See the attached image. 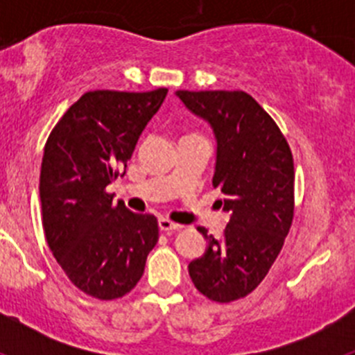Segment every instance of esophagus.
<instances>
[{
  "instance_id": "esophagus-1",
  "label": "esophagus",
  "mask_w": 355,
  "mask_h": 355,
  "mask_svg": "<svg viewBox=\"0 0 355 355\" xmlns=\"http://www.w3.org/2000/svg\"><path fill=\"white\" fill-rule=\"evenodd\" d=\"M158 227L159 231H163V233H172V231H178V229H181L180 224H175V222L168 220V218H165V216H162V218H158Z\"/></svg>"
}]
</instances>
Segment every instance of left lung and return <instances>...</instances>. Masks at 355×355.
<instances>
[{
	"mask_svg": "<svg viewBox=\"0 0 355 355\" xmlns=\"http://www.w3.org/2000/svg\"><path fill=\"white\" fill-rule=\"evenodd\" d=\"M216 140L213 187L229 222L220 238L197 227L206 250L188 265L200 293L233 302L256 290L283 249L293 220V156L274 119L241 90H178Z\"/></svg>",
	"mask_w": 355,
	"mask_h": 355,
	"instance_id": "8db88e82",
	"label": "left lung"
}]
</instances>
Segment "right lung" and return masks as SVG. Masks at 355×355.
<instances>
[{"mask_svg": "<svg viewBox=\"0 0 355 355\" xmlns=\"http://www.w3.org/2000/svg\"><path fill=\"white\" fill-rule=\"evenodd\" d=\"M165 96L167 89L83 94L44 147L39 192L46 240L71 283L99 300L130 293L158 241L156 216L130 211L106 187L126 172Z\"/></svg>", "mask_w": 355, "mask_h": 355, "instance_id": "obj_1", "label": "right lung"}]
</instances>
